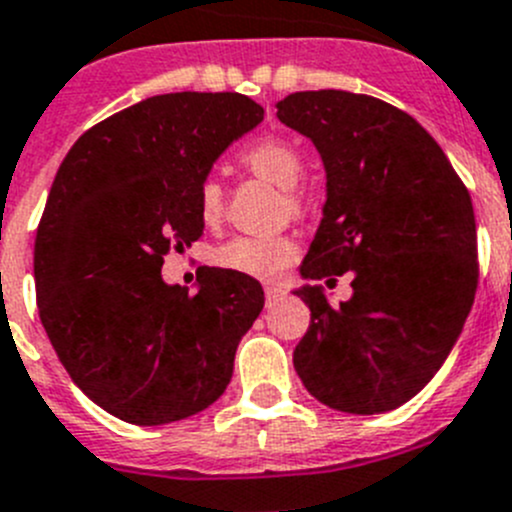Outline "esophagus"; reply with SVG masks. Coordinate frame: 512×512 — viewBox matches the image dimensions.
I'll list each match as a JSON object with an SVG mask.
<instances>
[{"instance_id": "34e87169", "label": "esophagus", "mask_w": 512, "mask_h": 512, "mask_svg": "<svg viewBox=\"0 0 512 512\" xmlns=\"http://www.w3.org/2000/svg\"><path fill=\"white\" fill-rule=\"evenodd\" d=\"M282 295H285V292H282V287H280V285H265L267 305H272V302H275V300H280Z\"/></svg>"}]
</instances>
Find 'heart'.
<instances>
[{
	"mask_svg": "<svg viewBox=\"0 0 512 512\" xmlns=\"http://www.w3.org/2000/svg\"><path fill=\"white\" fill-rule=\"evenodd\" d=\"M242 162H245L255 175L265 177L267 182H272V185L280 187V190L285 192H292L297 185H300L302 157L300 152H297V147L285 140L265 137V140L255 142V145L247 147V150L242 152ZM197 205H200V215L205 222H212L220 217L222 187L215 177L202 182ZM295 257H297V245L295 240H290V237L245 235V237H235V240L227 242L225 247H220L215 260L220 262L222 267H230V270H237V272H247V275L277 277L292 265Z\"/></svg>",
	"mask_w": 512,
	"mask_h": 512,
	"instance_id": "heart-1",
	"label": "heart"
}]
</instances>
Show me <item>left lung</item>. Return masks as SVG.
<instances>
[{"label":"left lung","mask_w":512,"mask_h":512,"mask_svg":"<svg viewBox=\"0 0 512 512\" xmlns=\"http://www.w3.org/2000/svg\"><path fill=\"white\" fill-rule=\"evenodd\" d=\"M275 107L325 165L300 277L352 275L337 307L322 285L292 290L310 307L292 365L327 408L388 413L433 380L463 332L478 287L473 202L438 142L393 104L320 89Z\"/></svg>","instance_id":"obj_1"}]
</instances>
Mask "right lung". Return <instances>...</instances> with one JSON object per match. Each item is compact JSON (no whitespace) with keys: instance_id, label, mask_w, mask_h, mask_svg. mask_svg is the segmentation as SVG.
Masks as SVG:
<instances>
[{"instance_id":"obj_1","label":"right lung","mask_w":512,"mask_h":512,"mask_svg":"<svg viewBox=\"0 0 512 512\" xmlns=\"http://www.w3.org/2000/svg\"><path fill=\"white\" fill-rule=\"evenodd\" d=\"M262 114L235 92L157 94L84 132L59 165L34 242L39 317L74 385L124 423L185 420L230 385L262 285L205 267L190 295L162 262L202 235V182Z\"/></svg>"}]
</instances>
